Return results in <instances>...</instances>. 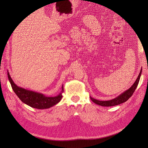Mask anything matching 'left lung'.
Masks as SVG:
<instances>
[{
  "instance_id": "8db88e82",
  "label": "left lung",
  "mask_w": 148,
  "mask_h": 148,
  "mask_svg": "<svg viewBox=\"0 0 148 148\" xmlns=\"http://www.w3.org/2000/svg\"><path fill=\"white\" fill-rule=\"evenodd\" d=\"M142 69H141L139 75L137 77V79H136V82L134 83V84L133 85H132L131 88H129L128 90H125L124 92H123L122 94L119 95L118 97H117L113 99L108 100V101H99V100L95 99L94 98H92L91 97H90V99L94 103H95L99 106H104V107L117 106V105H119L120 104H122L124 102L127 101L132 96V95L133 94L134 92L135 91L136 89L137 88V85L139 82L140 78V76L142 74Z\"/></svg>"
}]
</instances>
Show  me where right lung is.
<instances>
[{
  "label": "right lung",
  "instance_id": "1",
  "mask_svg": "<svg viewBox=\"0 0 148 148\" xmlns=\"http://www.w3.org/2000/svg\"><path fill=\"white\" fill-rule=\"evenodd\" d=\"M8 77L11 83V87L15 94L20 99L23 103L38 109H45L51 107L58 104L62 99V93L64 92V86L62 85V91L56 97H47L41 93L27 90L18 87L14 83L11 76L8 73Z\"/></svg>",
  "mask_w": 148,
  "mask_h": 148
}]
</instances>
